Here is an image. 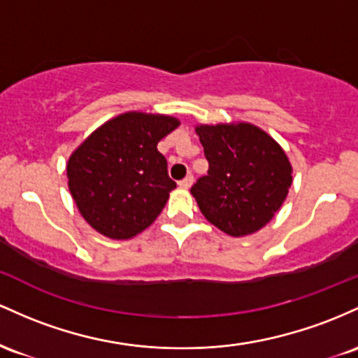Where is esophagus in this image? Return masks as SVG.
Segmentation results:
<instances>
[{
	"mask_svg": "<svg viewBox=\"0 0 358 358\" xmlns=\"http://www.w3.org/2000/svg\"><path fill=\"white\" fill-rule=\"evenodd\" d=\"M192 182H194V178L192 176H186L182 180H179V187H182V189H187V187L192 186Z\"/></svg>",
	"mask_w": 358,
	"mask_h": 358,
	"instance_id": "esophagus-1",
	"label": "esophagus"
}]
</instances>
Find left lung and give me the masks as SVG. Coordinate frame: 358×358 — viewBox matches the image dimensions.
Wrapping results in <instances>:
<instances>
[{
    "mask_svg": "<svg viewBox=\"0 0 358 358\" xmlns=\"http://www.w3.org/2000/svg\"><path fill=\"white\" fill-rule=\"evenodd\" d=\"M208 174L191 194L204 218L231 236L259 231L282 206L292 167L279 143L250 123L196 127Z\"/></svg>",
    "mask_w": 358,
    "mask_h": 358,
    "instance_id": "obj_1",
    "label": "left lung"
}]
</instances>
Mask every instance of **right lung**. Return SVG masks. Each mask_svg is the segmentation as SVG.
Segmentation results:
<instances>
[{
	"instance_id": "add662e5",
	"label": "right lung",
	"mask_w": 358,
	"mask_h": 358,
	"mask_svg": "<svg viewBox=\"0 0 358 358\" xmlns=\"http://www.w3.org/2000/svg\"><path fill=\"white\" fill-rule=\"evenodd\" d=\"M178 127L172 116L130 111L76 148L67 162L69 191L96 231L127 240L155 222L176 187L157 143Z\"/></svg>"
}]
</instances>
